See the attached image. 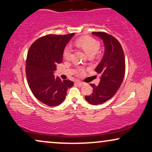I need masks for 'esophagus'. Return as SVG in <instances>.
Wrapping results in <instances>:
<instances>
[{
	"mask_svg": "<svg viewBox=\"0 0 152 152\" xmlns=\"http://www.w3.org/2000/svg\"><path fill=\"white\" fill-rule=\"evenodd\" d=\"M76 84H77L78 85V86H80V87H81V86H83V85H84V83H83V82H80V81H76Z\"/></svg>",
	"mask_w": 152,
	"mask_h": 152,
	"instance_id": "esophagus-1",
	"label": "esophagus"
}]
</instances>
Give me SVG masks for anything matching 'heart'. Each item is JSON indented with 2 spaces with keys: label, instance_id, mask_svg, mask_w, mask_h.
I'll return each mask as SVG.
<instances>
[{
  "label": "heart",
  "instance_id": "b5f03b06",
  "mask_svg": "<svg viewBox=\"0 0 152 152\" xmlns=\"http://www.w3.org/2000/svg\"><path fill=\"white\" fill-rule=\"evenodd\" d=\"M76 44L86 52L88 56H94L97 54L100 49V42L91 36H85L76 39ZM72 49L71 46L65 47L63 52V56L66 60H69L72 56Z\"/></svg>",
  "mask_w": 152,
  "mask_h": 152
}]
</instances>
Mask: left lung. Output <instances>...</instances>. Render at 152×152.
Wrapping results in <instances>:
<instances>
[{
    "label": "left lung",
    "mask_w": 152,
    "mask_h": 152,
    "mask_svg": "<svg viewBox=\"0 0 152 152\" xmlns=\"http://www.w3.org/2000/svg\"><path fill=\"white\" fill-rule=\"evenodd\" d=\"M103 40L104 54L95 71L100 76L99 84H90L93 87L91 95L85 100L91 104H100L112 98L123 83L125 73V60L119 41L105 32H92Z\"/></svg>",
    "instance_id": "8db88e82"
}]
</instances>
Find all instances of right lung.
Returning <instances> with one entry per match:
<instances>
[{"instance_id": "add662e5", "label": "right lung", "mask_w": 152, "mask_h": 152, "mask_svg": "<svg viewBox=\"0 0 152 152\" xmlns=\"http://www.w3.org/2000/svg\"><path fill=\"white\" fill-rule=\"evenodd\" d=\"M74 35L49 34L34 41L29 49L25 67L27 83L34 96L48 106L61 104L68 88L74 85L72 80H61L54 75L56 65L63 61L64 49Z\"/></svg>"}]
</instances>
